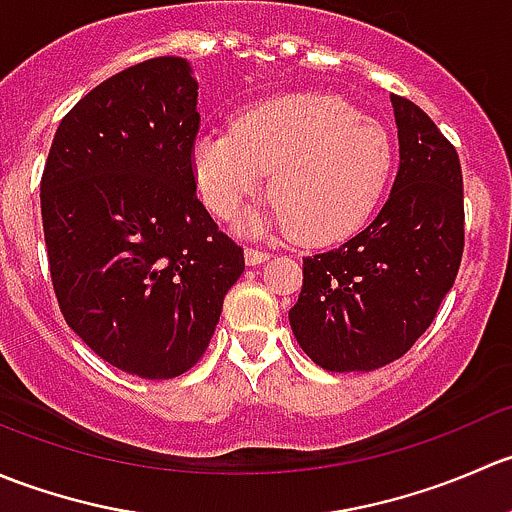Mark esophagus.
<instances>
[{"mask_svg": "<svg viewBox=\"0 0 512 512\" xmlns=\"http://www.w3.org/2000/svg\"><path fill=\"white\" fill-rule=\"evenodd\" d=\"M270 260V252L260 250V247H247L245 250V262L247 265H260V262Z\"/></svg>", "mask_w": 512, "mask_h": 512, "instance_id": "obj_1", "label": "esophagus"}]
</instances>
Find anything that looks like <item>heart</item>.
<instances>
[{
	"label": "heart",
	"mask_w": 512,
	"mask_h": 512,
	"mask_svg": "<svg viewBox=\"0 0 512 512\" xmlns=\"http://www.w3.org/2000/svg\"><path fill=\"white\" fill-rule=\"evenodd\" d=\"M193 170L205 203L232 218L260 193L265 175L275 210L262 227L327 245L361 230L394 175V143L374 118L332 94H292L242 113L232 131L200 133Z\"/></svg>",
	"instance_id": "b5f03b06"
}]
</instances>
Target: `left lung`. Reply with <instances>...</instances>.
I'll use <instances>...</instances> for the list:
<instances>
[{
    "mask_svg": "<svg viewBox=\"0 0 512 512\" xmlns=\"http://www.w3.org/2000/svg\"><path fill=\"white\" fill-rule=\"evenodd\" d=\"M399 173L374 223L337 250L304 257L289 324L327 371L391 364L431 327L463 257V175L456 148L404 96L391 94Z\"/></svg>",
    "mask_w": 512,
    "mask_h": 512,
    "instance_id": "left-lung-1",
    "label": "left lung"
}]
</instances>
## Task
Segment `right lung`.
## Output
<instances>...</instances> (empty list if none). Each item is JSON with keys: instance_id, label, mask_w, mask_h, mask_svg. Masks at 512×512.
Here are the masks:
<instances>
[{"instance_id": "1", "label": "right lung", "mask_w": 512, "mask_h": 512, "mask_svg": "<svg viewBox=\"0 0 512 512\" xmlns=\"http://www.w3.org/2000/svg\"><path fill=\"white\" fill-rule=\"evenodd\" d=\"M198 81L180 56L128 66L56 128L41 220L66 324L116 369L173 379L198 364L242 247L195 195Z\"/></svg>"}]
</instances>
